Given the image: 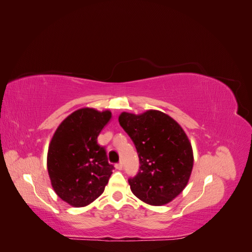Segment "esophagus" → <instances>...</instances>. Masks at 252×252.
<instances>
[{
  "label": "esophagus",
  "instance_id": "34e87169",
  "mask_svg": "<svg viewBox=\"0 0 252 252\" xmlns=\"http://www.w3.org/2000/svg\"><path fill=\"white\" fill-rule=\"evenodd\" d=\"M116 168H117L118 170H122V169H123V163H122V162L118 163V164L116 165Z\"/></svg>",
  "mask_w": 252,
  "mask_h": 252
}]
</instances>
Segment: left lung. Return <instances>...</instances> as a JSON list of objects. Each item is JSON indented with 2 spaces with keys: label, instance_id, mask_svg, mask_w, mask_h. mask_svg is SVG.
I'll return each instance as SVG.
<instances>
[{
  "label": "left lung",
  "instance_id": "left-lung-1",
  "mask_svg": "<svg viewBox=\"0 0 252 252\" xmlns=\"http://www.w3.org/2000/svg\"><path fill=\"white\" fill-rule=\"evenodd\" d=\"M119 123L140 158L139 173L128 180L132 193L149 205L168 204L184 190L192 171L193 151L187 134L158 110L122 112Z\"/></svg>",
  "mask_w": 252,
  "mask_h": 252
}]
</instances>
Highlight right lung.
Segmentation results:
<instances>
[{"label": "right lung", "instance_id": "1", "mask_svg": "<svg viewBox=\"0 0 252 252\" xmlns=\"http://www.w3.org/2000/svg\"><path fill=\"white\" fill-rule=\"evenodd\" d=\"M111 119L109 110L81 108L59 125L50 141L47 170L55 192L72 207H85L103 192L112 173L96 139Z\"/></svg>", "mask_w": 252, "mask_h": 252}]
</instances>
